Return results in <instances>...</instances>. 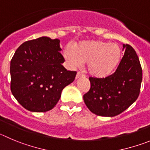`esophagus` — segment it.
Instances as JSON below:
<instances>
[{
    "label": "esophagus",
    "instance_id": "1",
    "mask_svg": "<svg viewBox=\"0 0 150 150\" xmlns=\"http://www.w3.org/2000/svg\"><path fill=\"white\" fill-rule=\"evenodd\" d=\"M82 76H83V75H81V72H78V73H77V75H76V77H75V78H76V79H78V78H81Z\"/></svg>",
    "mask_w": 150,
    "mask_h": 150
}]
</instances>
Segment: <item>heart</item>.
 <instances>
[{
    "label": "heart",
    "instance_id": "1",
    "mask_svg": "<svg viewBox=\"0 0 150 150\" xmlns=\"http://www.w3.org/2000/svg\"><path fill=\"white\" fill-rule=\"evenodd\" d=\"M64 57L71 68L86 63V70L91 76L105 78L111 75L118 67L122 51L117 43L100 40H83L75 47H66Z\"/></svg>",
    "mask_w": 150,
    "mask_h": 150
}]
</instances>
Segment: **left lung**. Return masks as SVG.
<instances>
[{"label": "left lung", "mask_w": 150, "mask_h": 150, "mask_svg": "<svg viewBox=\"0 0 150 150\" xmlns=\"http://www.w3.org/2000/svg\"><path fill=\"white\" fill-rule=\"evenodd\" d=\"M124 56L115 72L105 78H89L91 87L83 96L85 104L92 113L103 117L121 114L139 96L142 69L136 52L123 44Z\"/></svg>", "instance_id": "obj_1"}]
</instances>
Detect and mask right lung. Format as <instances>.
Instances as JSON below:
<instances>
[{
    "instance_id": "add662e5",
    "label": "right lung",
    "mask_w": 150,
    "mask_h": 150,
    "mask_svg": "<svg viewBox=\"0 0 150 150\" xmlns=\"http://www.w3.org/2000/svg\"><path fill=\"white\" fill-rule=\"evenodd\" d=\"M60 40L40 37L22 43L10 63L11 91L26 110L43 112L52 110L76 72L67 70Z\"/></svg>"
}]
</instances>
